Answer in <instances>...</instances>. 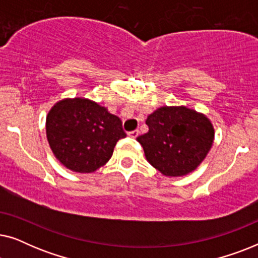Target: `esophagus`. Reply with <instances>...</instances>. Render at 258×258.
<instances>
[{
  "mask_svg": "<svg viewBox=\"0 0 258 258\" xmlns=\"http://www.w3.org/2000/svg\"><path fill=\"white\" fill-rule=\"evenodd\" d=\"M139 130H133V132H129L128 133V136H130V137H133V139H136L137 136H139Z\"/></svg>",
  "mask_w": 258,
  "mask_h": 258,
  "instance_id": "1",
  "label": "esophagus"
}]
</instances>
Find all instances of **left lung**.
<instances>
[{"label":"left lung","instance_id":"left-lung-1","mask_svg":"<svg viewBox=\"0 0 258 258\" xmlns=\"http://www.w3.org/2000/svg\"><path fill=\"white\" fill-rule=\"evenodd\" d=\"M149 132L137 137L149 163L165 176L195 170L209 153L214 128L206 115L186 107H161L147 118Z\"/></svg>","mask_w":258,"mask_h":258}]
</instances>
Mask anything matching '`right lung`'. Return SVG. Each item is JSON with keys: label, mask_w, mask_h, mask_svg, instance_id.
Returning <instances> with one entry per match:
<instances>
[{"label": "right lung", "mask_w": 258, "mask_h": 258, "mask_svg": "<svg viewBox=\"0 0 258 258\" xmlns=\"http://www.w3.org/2000/svg\"><path fill=\"white\" fill-rule=\"evenodd\" d=\"M47 139L55 157L75 172H94L124 139L122 121L88 98H64L48 112Z\"/></svg>", "instance_id": "obj_1"}]
</instances>
